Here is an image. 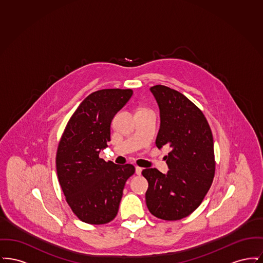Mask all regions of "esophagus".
<instances>
[{
    "instance_id": "1",
    "label": "esophagus",
    "mask_w": 263,
    "mask_h": 263,
    "mask_svg": "<svg viewBox=\"0 0 263 263\" xmlns=\"http://www.w3.org/2000/svg\"><path fill=\"white\" fill-rule=\"evenodd\" d=\"M142 171H143V168L140 167V166H136V167H135V172H136V174H137L138 175H140L142 174Z\"/></svg>"
}]
</instances>
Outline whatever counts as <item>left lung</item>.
Segmentation results:
<instances>
[{
  "label": "left lung",
  "mask_w": 263,
  "mask_h": 263,
  "mask_svg": "<svg viewBox=\"0 0 263 263\" xmlns=\"http://www.w3.org/2000/svg\"><path fill=\"white\" fill-rule=\"evenodd\" d=\"M158 102L161 126L156 139L164 157L167 174L145 168L148 180L147 207L155 217L175 221L187 217L201 204L215 175L211 128L200 109L179 91L157 85L150 88Z\"/></svg>",
  "instance_id": "left-lung-1"
}]
</instances>
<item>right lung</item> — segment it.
I'll return each instance as SVG.
<instances>
[{"instance_id": "add662e5", "label": "right lung", "mask_w": 263, "mask_h": 263, "mask_svg": "<svg viewBox=\"0 0 263 263\" xmlns=\"http://www.w3.org/2000/svg\"><path fill=\"white\" fill-rule=\"evenodd\" d=\"M133 95L132 89L106 88L88 96L64 130L56 155V170L66 201L76 216L91 225L112 221L126 180L135 173L130 163L100 159L110 141L113 117Z\"/></svg>"}]
</instances>
